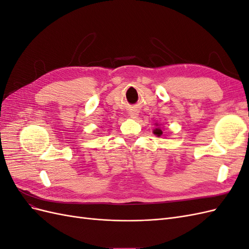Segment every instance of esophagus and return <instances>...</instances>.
Returning a JSON list of instances; mask_svg holds the SVG:
<instances>
[{
	"instance_id": "1",
	"label": "esophagus",
	"mask_w": 249,
	"mask_h": 249,
	"mask_svg": "<svg viewBox=\"0 0 249 249\" xmlns=\"http://www.w3.org/2000/svg\"><path fill=\"white\" fill-rule=\"evenodd\" d=\"M137 115H138L137 111H131V112H130V116H131L132 118H136Z\"/></svg>"
}]
</instances>
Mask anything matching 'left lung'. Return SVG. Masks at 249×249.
<instances>
[{
  "label": "left lung",
  "mask_w": 249,
  "mask_h": 249,
  "mask_svg": "<svg viewBox=\"0 0 249 249\" xmlns=\"http://www.w3.org/2000/svg\"><path fill=\"white\" fill-rule=\"evenodd\" d=\"M157 125H158V124H157ZM154 134H155V135H157V136H159V137H160L161 135L163 134V132H162V130L160 129V127H157V129H155V130H154Z\"/></svg>",
  "instance_id": "1"
}]
</instances>
